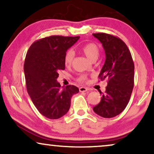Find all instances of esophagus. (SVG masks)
Masks as SVG:
<instances>
[{"label": "esophagus", "mask_w": 154, "mask_h": 154, "mask_svg": "<svg viewBox=\"0 0 154 154\" xmlns=\"http://www.w3.org/2000/svg\"><path fill=\"white\" fill-rule=\"evenodd\" d=\"M79 90H80V92H86V91H88V90H89V88H86V87H81L79 88Z\"/></svg>", "instance_id": "34e87169"}]
</instances>
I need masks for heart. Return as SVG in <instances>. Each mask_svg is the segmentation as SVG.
Wrapping results in <instances>:
<instances>
[{"instance_id":"heart-1","label":"heart","mask_w":154,"mask_h":154,"mask_svg":"<svg viewBox=\"0 0 154 154\" xmlns=\"http://www.w3.org/2000/svg\"><path fill=\"white\" fill-rule=\"evenodd\" d=\"M81 50L84 54H85L88 58L90 60L94 61L97 59L99 54H100V48L99 46L94 43H88L84 45L81 48ZM73 57H74V52L72 50H69L66 52L64 57V64L66 66H69L71 64ZM77 80L80 82H84L87 80V75L82 74L78 77Z\"/></svg>"}]
</instances>
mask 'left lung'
I'll return each mask as SVG.
<instances>
[{"label":"left lung","mask_w":154,"mask_h":154,"mask_svg":"<svg viewBox=\"0 0 154 154\" xmlns=\"http://www.w3.org/2000/svg\"><path fill=\"white\" fill-rule=\"evenodd\" d=\"M102 44L106 60L99 79L108 85L93 111L103 118L120 114L129 102L134 87V65L126 44L119 37L105 33L92 34ZM102 94V92H100Z\"/></svg>","instance_id":"obj_1"}]
</instances>
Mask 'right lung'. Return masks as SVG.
<instances>
[{"label": "right lung", "mask_w": 154, "mask_h": 154, "mask_svg": "<svg viewBox=\"0 0 154 154\" xmlns=\"http://www.w3.org/2000/svg\"><path fill=\"white\" fill-rule=\"evenodd\" d=\"M80 36L51 35L33 43L27 51L24 71L27 92L38 111L50 119H57L68 112L75 85L61 87L57 81L64 70V57Z\"/></svg>", "instance_id": "1"}]
</instances>
